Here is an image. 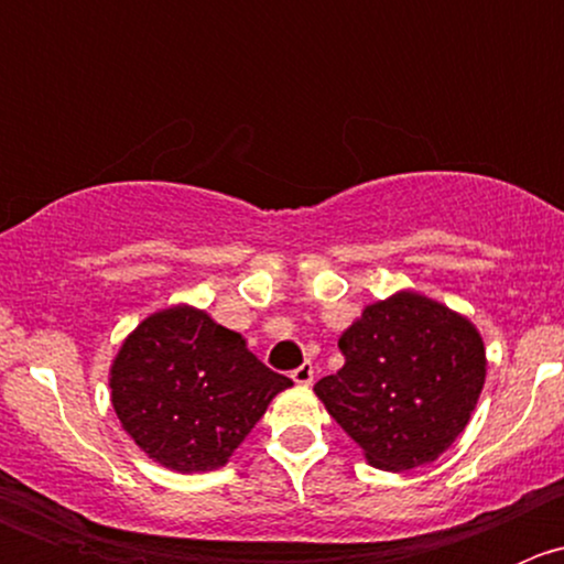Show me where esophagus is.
Wrapping results in <instances>:
<instances>
[{
  "instance_id": "34e87169",
  "label": "esophagus",
  "mask_w": 564,
  "mask_h": 564,
  "mask_svg": "<svg viewBox=\"0 0 564 564\" xmlns=\"http://www.w3.org/2000/svg\"><path fill=\"white\" fill-rule=\"evenodd\" d=\"M292 379L294 384H300V388H308V384L314 382V366H311V362H303L300 368H294Z\"/></svg>"
}]
</instances>
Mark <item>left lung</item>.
Returning a JSON list of instances; mask_svg holds the SVG:
<instances>
[{"label":"left lung","instance_id":"8db88e82","mask_svg":"<svg viewBox=\"0 0 564 564\" xmlns=\"http://www.w3.org/2000/svg\"><path fill=\"white\" fill-rule=\"evenodd\" d=\"M344 368L314 392L371 466L406 471L458 440L486 384V346L466 316L417 292L366 305L338 338Z\"/></svg>","mask_w":564,"mask_h":564}]
</instances>
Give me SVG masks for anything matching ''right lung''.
Instances as JSON below:
<instances>
[{
	"label": "right lung",
	"mask_w": 564,
	"mask_h": 564,
	"mask_svg": "<svg viewBox=\"0 0 564 564\" xmlns=\"http://www.w3.org/2000/svg\"><path fill=\"white\" fill-rule=\"evenodd\" d=\"M108 388L130 440L166 469L193 475L224 466L292 379L270 371L240 333L182 303L122 340Z\"/></svg>",
	"instance_id": "right-lung-1"
}]
</instances>
